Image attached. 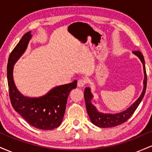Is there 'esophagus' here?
Segmentation results:
<instances>
[{
	"label": "esophagus",
	"mask_w": 152,
	"mask_h": 152,
	"mask_svg": "<svg viewBox=\"0 0 152 152\" xmlns=\"http://www.w3.org/2000/svg\"><path fill=\"white\" fill-rule=\"evenodd\" d=\"M86 80L84 79H80L78 81V83H77V85L78 87H80V88H81V87H83L85 86V84H86Z\"/></svg>",
	"instance_id": "34e87169"
}]
</instances>
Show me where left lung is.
<instances>
[{
  "label": "left lung",
  "mask_w": 152,
  "mask_h": 152,
  "mask_svg": "<svg viewBox=\"0 0 152 152\" xmlns=\"http://www.w3.org/2000/svg\"><path fill=\"white\" fill-rule=\"evenodd\" d=\"M133 53L135 54L139 57V59L142 61L144 68V88H143L142 93L139 98L132 104L130 107L122 112L118 113V114H104V113L99 112L97 111L96 108L91 104V99H93L91 89L89 87H86L84 89V99L86 102V111L89 116L91 121L96 126L101 127V128H109V127H114L118 126L121 124L126 122L129 118L132 115L134 114V111L137 109L139 104L142 102V99L144 98V96L145 94L146 88V82H147V76H146V68H145V61L143 55L139 50L133 51Z\"/></svg>",
  "instance_id": "obj_1"
}]
</instances>
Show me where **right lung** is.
Listing matches in <instances>:
<instances>
[{
  "instance_id": "right-lung-1",
  "label": "right lung",
  "mask_w": 152,
  "mask_h": 152,
  "mask_svg": "<svg viewBox=\"0 0 152 152\" xmlns=\"http://www.w3.org/2000/svg\"><path fill=\"white\" fill-rule=\"evenodd\" d=\"M31 38L28 31L10 53L7 66L9 96L13 109L29 124L42 130H51L61 124L65 113L68 96L76 88L77 81L52 88L46 95L38 98H30L22 95L13 81V66L27 48Z\"/></svg>"
}]
</instances>
